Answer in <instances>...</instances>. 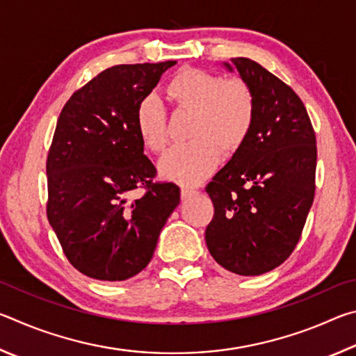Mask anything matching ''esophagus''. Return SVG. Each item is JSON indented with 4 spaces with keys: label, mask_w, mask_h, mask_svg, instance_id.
I'll return each mask as SVG.
<instances>
[{
    "label": "esophagus",
    "mask_w": 356,
    "mask_h": 356,
    "mask_svg": "<svg viewBox=\"0 0 356 356\" xmlns=\"http://www.w3.org/2000/svg\"><path fill=\"white\" fill-rule=\"evenodd\" d=\"M195 195H197V190L195 188H190V186H182V188H180V196H182V200H190V197Z\"/></svg>",
    "instance_id": "34e87169"
}]
</instances>
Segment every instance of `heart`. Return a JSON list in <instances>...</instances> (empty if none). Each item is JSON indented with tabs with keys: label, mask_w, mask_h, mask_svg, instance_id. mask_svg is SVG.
<instances>
[{
	"label": "heart",
	"mask_w": 356,
	"mask_h": 356,
	"mask_svg": "<svg viewBox=\"0 0 356 356\" xmlns=\"http://www.w3.org/2000/svg\"><path fill=\"white\" fill-rule=\"evenodd\" d=\"M165 95L177 110L191 111L188 143L177 144L161 156V176L184 185H195L215 170L222 154L242 147L256 118V100L251 88L240 78H229L201 69L179 70L166 83ZM136 131L152 152L165 149L166 114L160 100L146 97L135 116Z\"/></svg>",
	"instance_id": "1"
}]
</instances>
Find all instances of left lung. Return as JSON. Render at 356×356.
I'll return each instance as SVG.
<instances>
[{"label":"left lung","mask_w":356,"mask_h":356,"mask_svg":"<svg viewBox=\"0 0 356 356\" xmlns=\"http://www.w3.org/2000/svg\"><path fill=\"white\" fill-rule=\"evenodd\" d=\"M231 61L254 94L256 118L206 186L215 207L206 243L221 267L256 276L284 262L303 232L316 193V134L291 86L248 58Z\"/></svg>","instance_id":"8db88e82"}]
</instances>
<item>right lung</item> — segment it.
<instances>
[{
  "label": "right lung",
  "instance_id": "right-lung-1",
  "mask_svg": "<svg viewBox=\"0 0 356 356\" xmlns=\"http://www.w3.org/2000/svg\"><path fill=\"white\" fill-rule=\"evenodd\" d=\"M176 61L100 72L64 105L47 156V218L65 257L89 278L124 281L147 267L180 188L156 170L136 108ZM144 188L141 198L133 190Z\"/></svg>",
  "mask_w": 356,
  "mask_h": 356
}]
</instances>
